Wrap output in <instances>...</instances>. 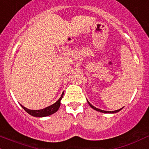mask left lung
<instances>
[{"mask_svg":"<svg viewBox=\"0 0 149 149\" xmlns=\"http://www.w3.org/2000/svg\"><path fill=\"white\" fill-rule=\"evenodd\" d=\"M87 102H88V104L90 105V106L91 107V108L93 109H94L95 110H96V111H98V112H100V113H118V112L120 111V110H122L123 108H122L119 109V110H114V111H106V110H100V109H98L97 108H95V107H94L93 105H92L91 104H90V102H88V101H87Z\"/></svg>","mask_w":149,"mask_h":149,"instance_id":"8db88e82","label":"left lung"}]
</instances>
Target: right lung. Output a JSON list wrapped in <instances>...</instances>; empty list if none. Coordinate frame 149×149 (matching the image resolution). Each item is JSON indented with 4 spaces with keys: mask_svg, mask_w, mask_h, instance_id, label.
I'll return each mask as SVG.
<instances>
[{
    "mask_svg": "<svg viewBox=\"0 0 149 149\" xmlns=\"http://www.w3.org/2000/svg\"><path fill=\"white\" fill-rule=\"evenodd\" d=\"M63 95H64V93H62L61 97H59V99L55 103L52 104V105H49V106L47 107V108L41 109V110H29V109L25 108L24 106H23L22 105H21V106L22 107L23 109L25 110V111H26V113H28L29 115L33 116V117H36V118L47 117V116H51V115L54 114V113H55L58 110H59V107H60L61 100H62V97H63Z\"/></svg>",
    "mask_w": 149,
    "mask_h": 149,
    "instance_id": "1",
    "label": "right lung"
}]
</instances>
